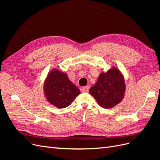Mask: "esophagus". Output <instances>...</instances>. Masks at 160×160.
<instances>
[{"mask_svg":"<svg viewBox=\"0 0 160 160\" xmlns=\"http://www.w3.org/2000/svg\"><path fill=\"white\" fill-rule=\"evenodd\" d=\"M89 87L88 86H85V87H83V89H82V91H83V92H85V93H88L89 92Z\"/></svg>","mask_w":160,"mask_h":160,"instance_id":"1","label":"esophagus"}]
</instances>
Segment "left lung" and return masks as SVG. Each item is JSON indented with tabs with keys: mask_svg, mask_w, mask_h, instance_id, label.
Wrapping results in <instances>:
<instances>
[{
	"mask_svg": "<svg viewBox=\"0 0 160 160\" xmlns=\"http://www.w3.org/2000/svg\"><path fill=\"white\" fill-rule=\"evenodd\" d=\"M125 91V80L120 71L113 67L99 75L97 83L89 89L90 94L105 109L114 107L122 101Z\"/></svg>",
	"mask_w": 160,
	"mask_h": 160,
	"instance_id": "left-lung-1",
	"label": "left lung"
}]
</instances>
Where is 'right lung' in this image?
<instances>
[{
  "label": "right lung",
  "mask_w": 160,
  "mask_h": 160,
  "mask_svg": "<svg viewBox=\"0 0 160 160\" xmlns=\"http://www.w3.org/2000/svg\"><path fill=\"white\" fill-rule=\"evenodd\" d=\"M43 89L47 101L57 108L68 107L80 93L79 89L69 79L67 75L56 69L48 74Z\"/></svg>",
  "instance_id": "right-lung-1"
}]
</instances>
